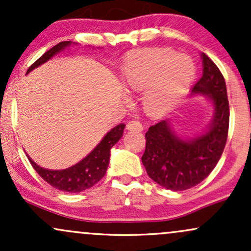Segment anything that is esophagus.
I'll list each match as a JSON object with an SVG mask.
<instances>
[{
    "label": "esophagus",
    "mask_w": 251,
    "mask_h": 251,
    "mask_svg": "<svg viewBox=\"0 0 251 251\" xmlns=\"http://www.w3.org/2000/svg\"><path fill=\"white\" fill-rule=\"evenodd\" d=\"M126 128H127L128 131L142 132V131H143V125H142V123L138 122V120H132V122H129V123L127 124V126H126Z\"/></svg>",
    "instance_id": "1"
}]
</instances>
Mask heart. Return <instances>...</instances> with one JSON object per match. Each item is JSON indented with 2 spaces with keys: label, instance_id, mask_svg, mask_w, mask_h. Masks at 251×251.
I'll list each match as a JSON object with an SVG mask.
<instances>
[{
  "label": "heart",
  "instance_id": "b5f03b06",
  "mask_svg": "<svg viewBox=\"0 0 251 251\" xmlns=\"http://www.w3.org/2000/svg\"><path fill=\"white\" fill-rule=\"evenodd\" d=\"M189 56L165 48H148L132 54L123 66L124 87L142 93L144 111L160 116L174 107L195 77Z\"/></svg>",
  "mask_w": 251,
  "mask_h": 251
}]
</instances>
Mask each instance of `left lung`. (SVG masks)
Here are the masks:
<instances>
[{
  "mask_svg": "<svg viewBox=\"0 0 251 251\" xmlns=\"http://www.w3.org/2000/svg\"><path fill=\"white\" fill-rule=\"evenodd\" d=\"M203 74L192 87L191 96H203L211 102L212 119L203 133L183 138L164 119L146 132V149L142 157L149 177L163 188L183 191L205 179L223 153L229 129V101L226 80L204 53Z\"/></svg>",
  "mask_w": 251,
  "mask_h": 251,
  "instance_id": "8db88e82",
  "label": "left lung"
}]
</instances>
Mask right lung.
I'll list each match as a JSON object with an SVG mask.
<instances>
[{"mask_svg":"<svg viewBox=\"0 0 251 251\" xmlns=\"http://www.w3.org/2000/svg\"><path fill=\"white\" fill-rule=\"evenodd\" d=\"M73 43L75 42L63 41L57 43L56 46H54L50 50L46 51L40 59H37L28 68L27 74L33 70H35L39 66L43 65L45 62L50 61L51 57L55 56L56 54L67 50ZM124 128H125V124H119L116 127L112 128L111 131H108L105 134V137L100 140V143L83 159L67 169L50 170L41 168V166L37 165L31 159L29 155H27V157L29 159L31 166L35 169L37 174L41 176L48 184H50L53 188L61 190V191L72 192V194L85 191V190L96 185L98 181L105 176L109 164L111 149L123 137Z\"/></svg>","mask_w":251,"mask_h":251,"instance_id":"add662e5","label":"right lung"}]
</instances>
